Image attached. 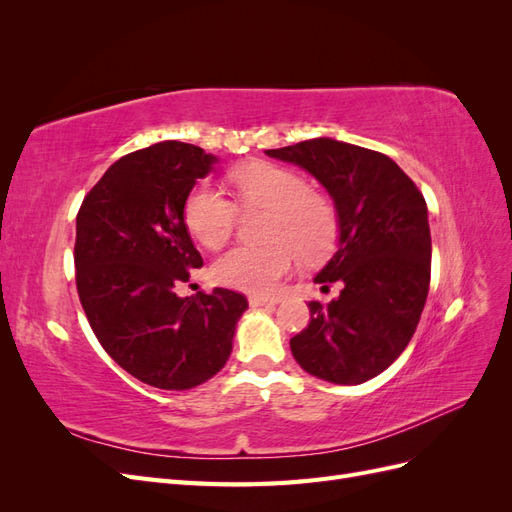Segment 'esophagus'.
<instances>
[{"mask_svg":"<svg viewBox=\"0 0 512 512\" xmlns=\"http://www.w3.org/2000/svg\"><path fill=\"white\" fill-rule=\"evenodd\" d=\"M250 305H252V307H273V305H277V299L258 297V294H252V297H250Z\"/></svg>","mask_w":512,"mask_h":512,"instance_id":"34e87169","label":"esophagus"}]
</instances>
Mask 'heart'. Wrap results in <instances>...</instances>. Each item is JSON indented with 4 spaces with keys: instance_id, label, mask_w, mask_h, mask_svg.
<instances>
[{
    "instance_id": "b5f03b06",
    "label": "heart",
    "mask_w": 512,
    "mask_h": 512,
    "mask_svg": "<svg viewBox=\"0 0 512 512\" xmlns=\"http://www.w3.org/2000/svg\"><path fill=\"white\" fill-rule=\"evenodd\" d=\"M245 207L273 209L269 245H237L215 260L213 280L252 294H271L299 265L301 252L316 260L327 254L337 235L333 207L309 192V183L290 168L271 162H252L232 173ZM185 224L198 243L220 247L237 224V205L211 185H196L185 200Z\"/></svg>"
}]
</instances>
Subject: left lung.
Masks as SVG:
<instances>
[{"label":"left lung","mask_w":512,"mask_h":512,"mask_svg":"<svg viewBox=\"0 0 512 512\" xmlns=\"http://www.w3.org/2000/svg\"><path fill=\"white\" fill-rule=\"evenodd\" d=\"M269 158L307 170L337 213V250L314 277L344 288L331 303L309 301V324L290 339L297 363L320 380L361 384L406 350L431 277L427 205L389 156L335 138H312Z\"/></svg>","instance_id":"8db88e82"}]
</instances>
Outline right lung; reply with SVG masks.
Here are the masks:
<instances>
[{"label":"right lung","mask_w":512,"mask_h":512,"mask_svg":"<svg viewBox=\"0 0 512 512\" xmlns=\"http://www.w3.org/2000/svg\"><path fill=\"white\" fill-rule=\"evenodd\" d=\"M218 158L190 143L162 141L108 166L76 215L79 299L111 359L149 386L188 391L226 365L239 292L179 297L203 267L185 224V200Z\"/></svg>","instance_id":"obj_1"}]
</instances>
